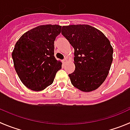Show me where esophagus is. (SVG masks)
Wrapping results in <instances>:
<instances>
[{
	"label": "esophagus",
	"mask_w": 130,
	"mask_h": 130,
	"mask_svg": "<svg viewBox=\"0 0 130 130\" xmlns=\"http://www.w3.org/2000/svg\"><path fill=\"white\" fill-rule=\"evenodd\" d=\"M67 61H68V60L66 58L64 59V60H62V63H63V64H66V63L67 62Z\"/></svg>",
	"instance_id": "esophagus-1"
}]
</instances>
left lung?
<instances>
[{
  "label": "left lung",
  "instance_id": "1",
  "mask_svg": "<svg viewBox=\"0 0 130 130\" xmlns=\"http://www.w3.org/2000/svg\"><path fill=\"white\" fill-rule=\"evenodd\" d=\"M62 34L74 49V72L71 83L82 92L98 88L104 82L113 60L110 40L98 29L88 24L63 26Z\"/></svg>",
  "mask_w": 130,
  "mask_h": 130
}]
</instances>
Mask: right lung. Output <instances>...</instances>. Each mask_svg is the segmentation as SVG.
Masks as SVG:
<instances>
[{
	"label": "right lung",
	"mask_w": 130,
	"mask_h": 130,
	"mask_svg": "<svg viewBox=\"0 0 130 130\" xmlns=\"http://www.w3.org/2000/svg\"><path fill=\"white\" fill-rule=\"evenodd\" d=\"M57 24L40 25L27 31L17 42L12 56L22 84L33 91L51 85L62 62L54 57V40L60 34Z\"/></svg>",
	"instance_id": "right-lung-1"
}]
</instances>
